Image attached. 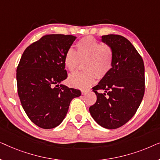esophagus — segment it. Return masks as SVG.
Segmentation results:
<instances>
[{"label":"esophagus","mask_w":160,"mask_h":160,"mask_svg":"<svg viewBox=\"0 0 160 160\" xmlns=\"http://www.w3.org/2000/svg\"><path fill=\"white\" fill-rule=\"evenodd\" d=\"M88 92H89V90H82V94L83 95H86Z\"/></svg>","instance_id":"esophagus-1"}]
</instances>
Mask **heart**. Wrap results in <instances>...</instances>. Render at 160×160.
Instances as JSON below:
<instances>
[{"label":"heart","mask_w":160,"mask_h":160,"mask_svg":"<svg viewBox=\"0 0 160 160\" xmlns=\"http://www.w3.org/2000/svg\"><path fill=\"white\" fill-rule=\"evenodd\" d=\"M77 52L68 49L64 58V64L70 71H73L84 62V71L71 74L68 83L79 89L89 87L95 82L96 76L101 78L106 76L112 67V50L108 45L101 44L92 37L82 38L76 43Z\"/></svg>","instance_id":"heart-1"}]
</instances>
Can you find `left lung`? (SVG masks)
<instances>
[{
    "label": "left lung",
    "instance_id": "8db88e82",
    "mask_svg": "<svg viewBox=\"0 0 160 160\" xmlns=\"http://www.w3.org/2000/svg\"><path fill=\"white\" fill-rule=\"evenodd\" d=\"M101 41L112 50V67L92 88L97 101L89 110L99 125L113 130L126 124L141 105L145 90V69L141 55L124 37L110 34L102 36Z\"/></svg>",
    "mask_w": 160,
    "mask_h": 160
}]
</instances>
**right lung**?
<instances>
[{
  "label": "right lung",
  "mask_w": 160,
  "mask_h": 160,
  "mask_svg": "<svg viewBox=\"0 0 160 160\" xmlns=\"http://www.w3.org/2000/svg\"><path fill=\"white\" fill-rule=\"evenodd\" d=\"M76 37L62 34L43 36L23 52L17 69L18 95L29 119L39 128L52 129L62 123L79 89L61 83L68 77L65 54Z\"/></svg>",
  "instance_id": "1"
}]
</instances>
